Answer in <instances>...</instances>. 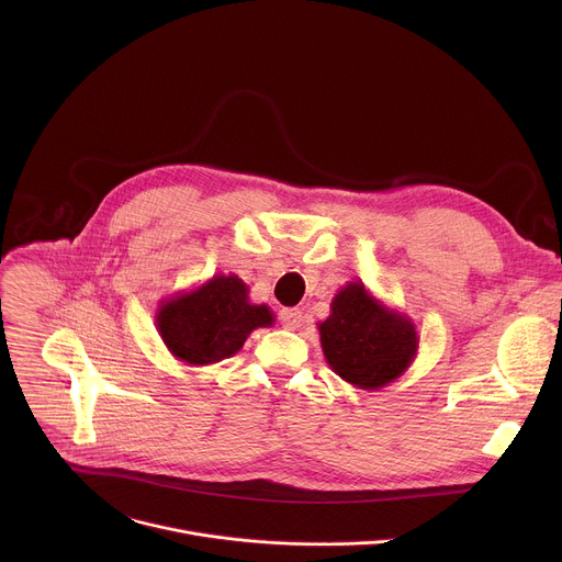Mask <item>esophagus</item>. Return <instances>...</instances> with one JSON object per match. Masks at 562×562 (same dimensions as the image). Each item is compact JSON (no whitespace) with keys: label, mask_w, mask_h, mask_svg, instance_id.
I'll return each mask as SVG.
<instances>
[{"label":"esophagus","mask_w":562,"mask_h":562,"mask_svg":"<svg viewBox=\"0 0 562 562\" xmlns=\"http://www.w3.org/2000/svg\"><path fill=\"white\" fill-rule=\"evenodd\" d=\"M280 319L286 329H297L302 323V311L300 308H282Z\"/></svg>","instance_id":"1"}]
</instances>
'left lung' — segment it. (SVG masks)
Returning <instances> with one entry per match:
<instances>
[{
  "label": "left lung",
  "instance_id": "left-lung-1",
  "mask_svg": "<svg viewBox=\"0 0 562 562\" xmlns=\"http://www.w3.org/2000/svg\"><path fill=\"white\" fill-rule=\"evenodd\" d=\"M327 364L345 382L378 391L403 375L418 356L412 317L386 306L360 280L347 282L331 300V313L317 323Z\"/></svg>",
  "mask_w": 562,
  "mask_h": 562
}]
</instances>
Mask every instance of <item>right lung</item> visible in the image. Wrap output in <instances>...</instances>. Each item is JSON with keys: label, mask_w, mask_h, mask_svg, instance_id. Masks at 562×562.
Returning <instances> with one entry per match:
<instances>
[{"label": "right lung", "mask_w": 562, "mask_h": 562, "mask_svg": "<svg viewBox=\"0 0 562 562\" xmlns=\"http://www.w3.org/2000/svg\"><path fill=\"white\" fill-rule=\"evenodd\" d=\"M267 304L249 300V286L237 276H213L204 284L159 302L155 325L171 356L191 367H209L235 356L247 338L271 327Z\"/></svg>", "instance_id": "1"}]
</instances>
